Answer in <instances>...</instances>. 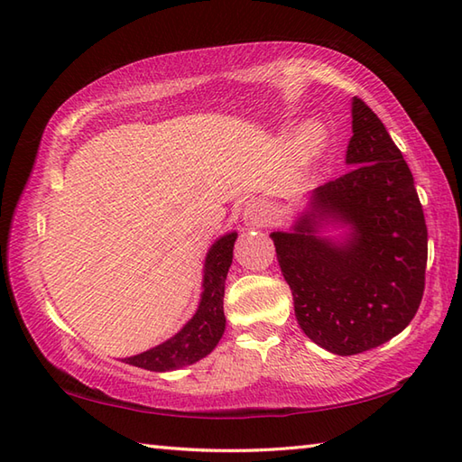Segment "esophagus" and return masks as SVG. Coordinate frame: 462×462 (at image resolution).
<instances>
[{
	"instance_id": "obj_1",
	"label": "esophagus",
	"mask_w": 462,
	"mask_h": 462,
	"mask_svg": "<svg viewBox=\"0 0 462 462\" xmlns=\"http://www.w3.org/2000/svg\"><path fill=\"white\" fill-rule=\"evenodd\" d=\"M244 220L250 226H263L270 222V210L262 200H250L244 210Z\"/></svg>"
}]
</instances>
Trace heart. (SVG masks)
<instances>
[{
    "instance_id": "1",
    "label": "heart",
    "mask_w": 462,
    "mask_h": 462,
    "mask_svg": "<svg viewBox=\"0 0 462 462\" xmlns=\"http://www.w3.org/2000/svg\"><path fill=\"white\" fill-rule=\"evenodd\" d=\"M296 143H298V149L303 156H313L321 151L323 143H326V131H323L321 125L310 123L306 126H301Z\"/></svg>"
}]
</instances>
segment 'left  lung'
I'll list each match as a JSON object with an SVG mask.
<instances>
[{
  "label": "left lung",
  "mask_w": 462,
  "mask_h": 462,
  "mask_svg": "<svg viewBox=\"0 0 462 462\" xmlns=\"http://www.w3.org/2000/svg\"><path fill=\"white\" fill-rule=\"evenodd\" d=\"M353 136L339 179L318 186L293 232H272L303 333L337 356L379 347L420 306L427 224L409 166L379 116L353 97ZM352 228L346 245L317 236V220Z\"/></svg>",
  "instance_id": "obj_1"
}]
</instances>
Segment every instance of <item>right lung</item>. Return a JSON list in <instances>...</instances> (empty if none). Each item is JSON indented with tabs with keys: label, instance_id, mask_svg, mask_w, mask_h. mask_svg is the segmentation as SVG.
<instances>
[{
	"label": "right lung",
	"instance_id": "add662e5",
	"mask_svg": "<svg viewBox=\"0 0 462 462\" xmlns=\"http://www.w3.org/2000/svg\"><path fill=\"white\" fill-rule=\"evenodd\" d=\"M236 236V232L226 234L214 244L208 256H206L204 291L194 318L172 339L164 341L159 347L139 353V356L126 357L125 363L149 371H172L196 363L216 347L226 328L224 283L232 263V250Z\"/></svg>",
	"mask_w": 462,
	"mask_h": 462
}]
</instances>
